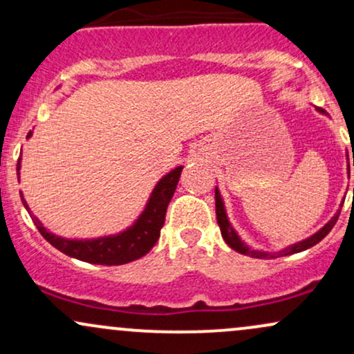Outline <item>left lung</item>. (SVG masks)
<instances>
[{
    "instance_id": "8db88e82",
    "label": "left lung",
    "mask_w": 354,
    "mask_h": 354,
    "mask_svg": "<svg viewBox=\"0 0 354 354\" xmlns=\"http://www.w3.org/2000/svg\"><path fill=\"white\" fill-rule=\"evenodd\" d=\"M319 113H324V109L321 108H316ZM353 166H354V158H353ZM348 173H349V163H348ZM353 194H354V189H353ZM214 200H216V219H218V225H219V230H221V236L223 239L226 241V245L230 248H233L234 251H238V253L241 254H246V256H251V258H278V256H288V254H295V253H299V251H304L308 250V248L318 245V243L326 236L328 233L333 230V226L336 225V221H338V216H339V209L338 213L333 216L330 221L326 223V225L321 228L318 233H315L313 236L303 239V241L299 243H295V245L284 248V250L278 251V253H266V251H258V250H251L250 246L245 245V243L241 241V238L238 236L236 231L233 230V226H231V223L228 221V216H226V209H225V203H223V198L221 194H219L218 188L214 189Z\"/></svg>"
}]
</instances>
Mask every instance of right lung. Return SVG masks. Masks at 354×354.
I'll list each match as a JSON object with an SVG mask.
<instances>
[{
    "mask_svg": "<svg viewBox=\"0 0 354 354\" xmlns=\"http://www.w3.org/2000/svg\"><path fill=\"white\" fill-rule=\"evenodd\" d=\"M33 133H28L30 138ZM19 168H21V158L18 161V180H19ZM183 171V166H178L173 171L165 174L158 185L154 186L151 196H149L148 203H146L145 211L136 219L135 225L129 226L128 230L121 231L118 234H111V236H103L96 239H66L53 234L41 225L38 218L33 216L30 211V206L24 201L23 193L21 201L24 208L28 209L31 219L38 228L39 233L48 243H51L56 250L61 253L71 256V258L80 259V261L93 263V265H124V263L135 261V259L141 258L148 253L151 248L156 245L158 238H160V231L165 225L166 208H168L169 201H171L174 189H176L178 181H180Z\"/></svg>",
    "mask_w": 354,
    "mask_h": 354,
    "instance_id": "1",
    "label": "right lung"
}]
</instances>
